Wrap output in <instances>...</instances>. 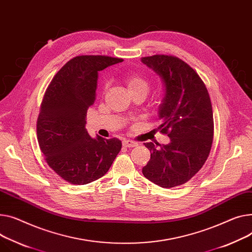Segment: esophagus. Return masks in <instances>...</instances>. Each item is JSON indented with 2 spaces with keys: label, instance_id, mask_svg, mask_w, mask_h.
I'll return each instance as SVG.
<instances>
[{
  "label": "esophagus",
  "instance_id": "obj_1",
  "mask_svg": "<svg viewBox=\"0 0 252 252\" xmlns=\"http://www.w3.org/2000/svg\"><path fill=\"white\" fill-rule=\"evenodd\" d=\"M123 145H124V147H126V148H133V147L138 146V143L130 141V140H124Z\"/></svg>",
  "mask_w": 252,
  "mask_h": 252
}]
</instances>
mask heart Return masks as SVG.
<instances>
[{"label": "heart", "mask_w": 252, "mask_h": 252, "mask_svg": "<svg viewBox=\"0 0 252 252\" xmlns=\"http://www.w3.org/2000/svg\"><path fill=\"white\" fill-rule=\"evenodd\" d=\"M124 81L128 92L144 91L147 93L149 90V82L146 78L139 74H127L125 76Z\"/></svg>", "instance_id": "obj_1"}]
</instances>
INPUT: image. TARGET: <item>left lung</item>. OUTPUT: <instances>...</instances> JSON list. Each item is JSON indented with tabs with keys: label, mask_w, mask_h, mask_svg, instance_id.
Wrapping results in <instances>:
<instances>
[{
	"label": "left lung",
	"mask_w": 252,
	"mask_h": 252,
	"mask_svg": "<svg viewBox=\"0 0 252 252\" xmlns=\"http://www.w3.org/2000/svg\"><path fill=\"white\" fill-rule=\"evenodd\" d=\"M142 62L163 81L158 129L170 138L159 148L145 143L151 159L142 171L157 186L171 189L188 182L209 157L214 138L211 99L203 80L182 60L155 55Z\"/></svg>",
	"instance_id": "left-lung-1"
}]
</instances>
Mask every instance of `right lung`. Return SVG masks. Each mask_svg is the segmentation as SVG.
<instances>
[{
  "instance_id": "1",
  "label": "right lung",
  "mask_w": 252,
  "mask_h": 252,
  "mask_svg": "<svg viewBox=\"0 0 252 252\" xmlns=\"http://www.w3.org/2000/svg\"><path fill=\"white\" fill-rule=\"evenodd\" d=\"M123 59L78 56L56 74L48 85L37 119V140L45 161L72 184L102 177L122 149V142L97 136L85 127L89 106L95 101L98 72Z\"/></svg>"
}]
</instances>
